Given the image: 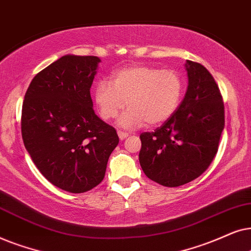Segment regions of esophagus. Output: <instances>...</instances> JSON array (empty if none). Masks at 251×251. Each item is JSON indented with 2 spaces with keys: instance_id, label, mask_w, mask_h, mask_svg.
Here are the masks:
<instances>
[{
  "instance_id": "1",
  "label": "esophagus",
  "mask_w": 251,
  "mask_h": 251,
  "mask_svg": "<svg viewBox=\"0 0 251 251\" xmlns=\"http://www.w3.org/2000/svg\"><path fill=\"white\" fill-rule=\"evenodd\" d=\"M118 136H119V139H120V140H124V139L127 138V136H128V133L123 132V131H118Z\"/></svg>"
}]
</instances>
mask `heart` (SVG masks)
Listing matches in <instances>:
<instances>
[{"mask_svg":"<svg viewBox=\"0 0 251 251\" xmlns=\"http://www.w3.org/2000/svg\"><path fill=\"white\" fill-rule=\"evenodd\" d=\"M185 92V80L176 70L150 65H131L113 73L110 83L100 81L93 91V100L103 120L116 119L127 104L119 120L125 128L147 124L165 123L179 108Z\"/></svg>","mask_w":251,"mask_h":251,"instance_id":"1","label":"heart"}]
</instances>
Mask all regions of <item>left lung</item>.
<instances>
[{"label": "left lung", "mask_w": 251, "mask_h": 251, "mask_svg": "<svg viewBox=\"0 0 251 251\" xmlns=\"http://www.w3.org/2000/svg\"><path fill=\"white\" fill-rule=\"evenodd\" d=\"M188 88L171 118L140 135V165L159 185L178 187L206 171L215 158L225 126L223 96L200 63L187 61Z\"/></svg>", "instance_id": "1"}]
</instances>
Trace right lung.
Listing matches in <instances>:
<instances>
[{"mask_svg": "<svg viewBox=\"0 0 251 251\" xmlns=\"http://www.w3.org/2000/svg\"><path fill=\"white\" fill-rule=\"evenodd\" d=\"M96 56H63L29 83L22 110V136L36 168L53 186L85 193L102 181L119 142L116 129L93 109Z\"/></svg>", "mask_w": 251, "mask_h": 251, "instance_id": "1", "label": "right lung"}]
</instances>
